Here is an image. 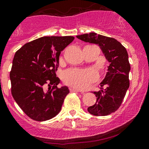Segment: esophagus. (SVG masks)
<instances>
[{"label": "esophagus", "mask_w": 149, "mask_h": 149, "mask_svg": "<svg viewBox=\"0 0 149 149\" xmlns=\"http://www.w3.org/2000/svg\"><path fill=\"white\" fill-rule=\"evenodd\" d=\"M70 92H79V90H78V89H74V88H70Z\"/></svg>", "instance_id": "34e87169"}]
</instances>
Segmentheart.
I'll return each instance as SVG.
<instances>
[{"label":"heart","mask_w":149,"mask_h":149,"mask_svg":"<svg viewBox=\"0 0 149 149\" xmlns=\"http://www.w3.org/2000/svg\"><path fill=\"white\" fill-rule=\"evenodd\" d=\"M97 74L92 70H69L65 72L63 79L68 85L79 89H85L97 79Z\"/></svg>","instance_id":"obj_1"}]
</instances>
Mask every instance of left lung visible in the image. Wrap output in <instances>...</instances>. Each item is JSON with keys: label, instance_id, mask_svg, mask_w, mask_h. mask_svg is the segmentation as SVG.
I'll return each mask as SVG.
<instances>
[{"label": "left lung", "instance_id": "left-lung-1", "mask_svg": "<svg viewBox=\"0 0 149 149\" xmlns=\"http://www.w3.org/2000/svg\"><path fill=\"white\" fill-rule=\"evenodd\" d=\"M76 37L85 42L98 45L109 62L104 79L100 83V90L94 92L97 102L93 106L88 107V112L94 116H107L114 112L122 103L129 87L131 67L127 51L114 38L96 33ZM103 86L105 88H102Z\"/></svg>", "mask_w": 149, "mask_h": 149}]
</instances>
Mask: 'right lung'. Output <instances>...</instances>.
<instances>
[{"label":"right lung","instance_id":"add662e5","mask_svg":"<svg viewBox=\"0 0 149 149\" xmlns=\"http://www.w3.org/2000/svg\"><path fill=\"white\" fill-rule=\"evenodd\" d=\"M74 39L72 36L42 37L26 43L15 52L10 73L11 93L32 119L49 120L61 110L70 90L67 86L57 88L60 79L55 70L60 53ZM47 84L50 87L46 91Z\"/></svg>","mask_w":149,"mask_h":149}]
</instances>
